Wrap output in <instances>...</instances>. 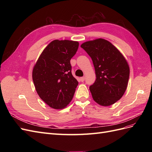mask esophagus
Masks as SVG:
<instances>
[{"label": "esophagus", "mask_w": 152, "mask_h": 152, "mask_svg": "<svg viewBox=\"0 0 152 152\" xmlns=\"http://www.w3.org/2000/svg\"><path fill=\"white\" fill-rule=\"evenodd\" d=\"M85 79H86L85 77H80V79L81 82H84L85 80Z\"/></svg>", "instance_id": "esophagus-1"}]
</instances>
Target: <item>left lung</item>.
<instances>
[{
	"instance_id": "obj_1",
	"label": "left lung",
	"mask_w": 152,
	"mask_h": 152,
	"mask_svg": "<svg viewBox=\"0 0 152 152\" xmlns=\"http://www.w3.org/2000/svg\"><path fill=\"white\" fill-rule=\"evenodd\" d=\"M80 47L93 61L96 79L89 87L93 99L107 107L120 99L127 89L129 67L120 51L103 39L88 41Z\"/></svg>"
}]
</instances>
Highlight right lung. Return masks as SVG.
Segmentation results:
<instances>
[{
  "label": "right lung",
  "instance_id": "add662e5",
  "mask_svg": "<svg viewBox=\"0 0 152 152\" xmlns=\"http://www.w3.org/2000/svg\"><path fill=\"white\" fill-rule=\"evenodd\" d=\"M72 40L52 41L44 49L34 67L32 79L39 97L54 109L66 107L79 82L72 74L70 59L79 48Z\"/></svg>",
  "mask_w": 152,
  "mask_h": 152
}]
</instances>
